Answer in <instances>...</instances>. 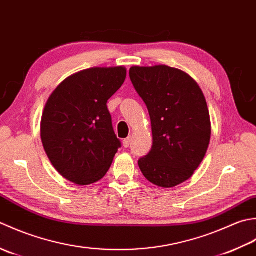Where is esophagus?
<instances>
[{"instance_id": "esophagus-1", "label": "esophagus", "mask_w": 256, "mask_h": 256, "mask_svg": "<svg viewBox=\"0 0 256 256\" xmlns=\"http://www.w3.org/2000/svg\"><path fill=\"white\" fill-rule=\"evenodd\" d=\"M130 144H132V137H127L126 139H124L122 144H124V148H128L129 146H130Z\"/></svg>"}]
</instances>
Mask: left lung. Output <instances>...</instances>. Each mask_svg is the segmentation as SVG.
Listing matches in <instances>:
<instances>
[{"label":"left lung","instance_id":"obj_1","mask_svg":"<svg viewBox=\"0 0 256 256\" xmlns=\"http://www.w3.org/2000/svg\"><path fill=\"white\" fill-rule=\"evenodd\" d=\"M129 77L148 108L152 148L138 160L144 178L176 186L194 174L206 154L210 114L199 85L184 72L166 65L134 66Z\"/></svg>","mask_w":256,"mask_h":256}]
</instances>
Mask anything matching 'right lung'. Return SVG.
<instances>
[{
    "label": "right lung",
    "mask_w": 256,
    "mask_h": 256,
    "mask_svg": "<svg viewBox=\"0 0 256 256\" xmlns=\"http://www.w3.org/2000/svg\"><path fill=\"white\" fill-rule=\"evenodd\" d=\"M124 67H95L70 76L48 98L40 122L44 149L65 179L86 186L105 176L122 142L107 102L124 84Z\"/></svg>",
    "instance_id": "1"
}]
</instances>
